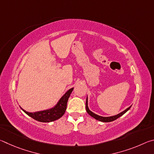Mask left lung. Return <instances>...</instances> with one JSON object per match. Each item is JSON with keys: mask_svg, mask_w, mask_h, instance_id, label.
I'll use <instances>...</instances> for the list:
<instances>
[{"mask_svg": "<svg viewBox=\"0 0 154 154\" xmlns=\"http://www.w3.org/2000/svg\"><path fill=\"white\" fill-rule=\"evenodd\" d=\"M88 96H87V98H86V103H85V108H86V111L87 113L90 115V116H92V118H94L96 119H97L98 121H100V122H113L114 120H116L118 118H119V117H121L122 116H123V115L126 113V112L129 110L131 107V106H129L128 108H127L126 109H125L124 111L121 112V113H119L118 114L116 115V116H109V117H103V116H98V115L94 113H93L92 111H91L89 107H88Z\"/></svg>", "mask_w": 154, "mask_h": 154, "instance_id": "1", "label": "left lung"}]
</instances>
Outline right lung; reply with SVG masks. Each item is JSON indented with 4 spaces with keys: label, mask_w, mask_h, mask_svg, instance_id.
I'll return each mask as SVG.
<instances>
[{
    "label": "right lung",
    "mask_w": 154,
    "mask_h": 154,
    "mask_svg": "<svg viewBox=\"0 0 154 154\" xmlns=\"http://www.w3.org/2000/svg\"><path fill=\"white\" fill-rule=\"evenodd\" d=\"M73 89L74 88L69 89L60 98V100L56 104V105H54L53 107L50 109H46V110L32 112H32H28L25 111L21 106L20 108L28 116L31 117V118L36 121L41 122H54L60 118L64 114L66 109L68 100H69V98L70 97V95H71Z\"/></svg>",
    "instance_id": "right-lung-1"
}]
</instances>
